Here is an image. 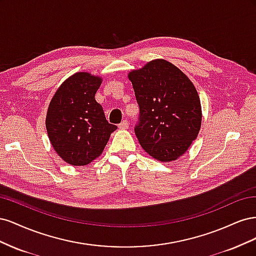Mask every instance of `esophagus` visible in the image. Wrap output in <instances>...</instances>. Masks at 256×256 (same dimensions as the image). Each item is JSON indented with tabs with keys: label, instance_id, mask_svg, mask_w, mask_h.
<instances>
[{
	"label": "esophagus",
	"instance_id": "esophagus-1",
	"mask_svg": "<svg viewBox=\"0 0 256 256\" xmlns=\"http://www.w3.org/2000/svg\"><path fill=\"white\" fill-rule=\"evenodd\" d=\"M129 127V124H128V120H122L120 125H118V128L120 129H127Z\"/></svg>",
	"mask_w": 256,
	"mask_h": 256
}]
</instances>
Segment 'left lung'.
<instances>
[{"label":"left lung","instance_id":"8db88e82","mask_svg":"<svg viewBox=\"0 0 256 256\" xmlns=\"http://www.w3.org/2000/svg\"><path fill=\"white\" fill-rule=\"evenodd\" d=\"M140 106L134 132L143 150L161 162L188 150L202 124L194 85L180 68L157 58L128 74Z\"/></svg>","mask_w":256,"mask_h":256}]
</instances>
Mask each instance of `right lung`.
<instances>
[{
    "mask_svg": "<svg viewBox=\"0 0 256 256\" xmlns=\"http://www.w3.org/2000/svg\"><path fill=\"white\" fill-rule=\"evenodd\" d=\"M102 78L76 72L53 95L46 116L51 145L68 164L86 166L102 154L115 125L106 120L95 94Z\"/></svg>",
    "mask_w": 256,
    "mask_h": 256,
    "instance_id": "add662e5",
    "label": "right lung"
}]
</instances>
